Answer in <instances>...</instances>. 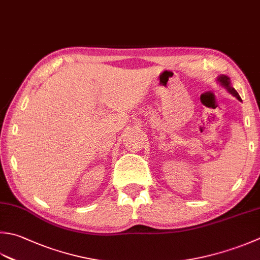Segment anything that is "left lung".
<instances>
[{
    "instance_id": "1",
    "label": "left lung",
    "mask_w": 260,
    "mask_h": 260,
    "mask_svg": "<svg viewBox=\"0 0 260 260\" xmlns=\"http://www.w3.org/2000/svg\"><path fill=\"white\" fill-rule=\"evenodd\" d=\"M218 81H220V82L222 83V85H223V86H224V88H226V90L229 91V92H230L232 95H235L238 100H240V101H241L240 95H239V93L237 92V91H236L235 89H233L232 86H231L230 79H229L228 76H225V75H222V76H220V78H218Z\"/></svg>"
}]
</instances>
